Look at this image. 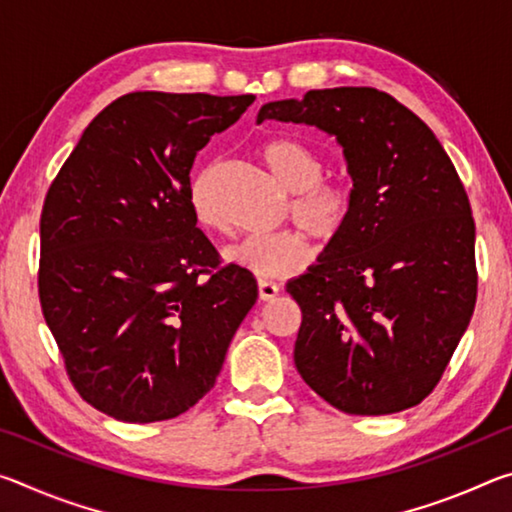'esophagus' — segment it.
Returning a JSON list of instances; mask_svg holds the SVG:
<instances>
[{
  "label": "esophagus",
  "instance_id": "34e87169",
  "mask_svg": "<svg viewBox=\"0 0 512 512\" xmlns=\"http://www.w3.org/2000/svg\"><path fill=\"white\" fill-rule=\"evenodd\" d=\"M257 293H259V300H273L277 293H280V287H277L275 282H268V280H259L257 282Z\"/></svg>",
  "mask_w": 512,
  "mask_h": 512
}]
</instances>
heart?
<instances>
[{
  "label": "heart",
  "mask_w": 512,
  "mask_h": 512,
  "mask_svg": "<svg viewBox=\"0 0 512 512\" xmlns=\"http://www.w3.org/2000/svg\"><path fill=\"white\" fill-rule=\"evenodd\" d=\"M262 160L280 185L291 192L289 214L300 228L271 235H250L225 250V262L257 277H287L302 271L311 259L305 230L320 244H334L348 230L354 214V192L348 183L323 178L325 160L296 137H275L262 146ZM189 210L205 230L221 232L223 214L214 203L210 171H201L189 185Z\"/></svg>",
  "instance_id": "1"
}]
</instances>
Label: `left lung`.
<instances>
[{"label": "left lung", "mask_w": 512, "mask_h": 512, "mask_svg": "<svg viewBox=\"0 0 512 512\" xmlns=\"http://www.w3.org/2000/svg\"><path fill=\"white\" fill-rule=\"evenodd\" d=\"M264 119L334 135L352 176L348 230L287 284L302 311L300 377L343 413L411 409L443 377L476 302L472 207L452 160L375 88L309 90L264 103Z\"/></svg>", "instance_id": "1"}]
</instances>
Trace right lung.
I'll use <instances>...</instances> for the list:
<instances>
[{"label": "right lung", "mask_w": 512, "mask_h": 512, "mask_svg": "<svg viewBox=\"0 0 512 512\" xmlns=\"http://www.w3.org/2000/svg\"><path fill=\"white\" fill-rule=\"evenodd\" d=\"M253 94L131 92L103 108L40 216L42 314L79 395L121 422L171 420L201 400L257 300L189 210L196 153Z\"/></svg>", "instance_id": "add662e5"}]
</instances>
